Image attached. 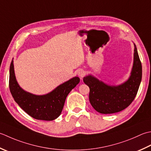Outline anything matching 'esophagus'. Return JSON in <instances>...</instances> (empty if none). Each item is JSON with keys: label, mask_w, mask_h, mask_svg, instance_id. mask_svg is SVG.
Listing matches in <instances>:
<instances>
[{"label": "esophagus", "mask_w": 151, "mask_h": 151, "mask_svg": "<svg viewBox=\"0 0 151 151\" xmlns=\"http://www.w3.org/2000/svg\"><path fill=\"white\" fill-rule=\"evenodd\" d=\"M77 75L81 78H82L84 76V71L82 69H79L77 70Z\"/></svg>", "instance_id": "esophagus-1"}]
</instances>
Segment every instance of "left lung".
<instances>
[{
    "label": "left lung",
    "mask_w": 151,
    "mask_h": 151,
    "mask_svg": "<svg viewBox=\"0 0 151 151\" xmlns=\"http://www.w3.org/2000/svg\"><path fill=\"white\" fill-rule=\"evenodd\" d=\"M134 44V63L126 81L115 86L99 81L92 75L83 78L84 82L90 88V102L98 113L112 114L120 112L128 107L136 96L142 78V65L136 46Z\"/></svg>",
    "instance_id": "left-lung-1"
}]
</instances>
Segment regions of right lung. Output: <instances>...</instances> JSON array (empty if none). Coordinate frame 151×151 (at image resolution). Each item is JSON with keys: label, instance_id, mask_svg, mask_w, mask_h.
<instances>
[{"label": "right lung", "instance_id": "right-lung-1", "mask_svg": "<svg viewBox=\"0 0 151 151\" xmlns=\"http://www.w3.org/2000/svg\"><path fill=\"white\" fill-rule=\"evenodd\" d=\"M80 82L75 76L59 85L54 90L44 95H35L20 87L14 72V61L10 67L9 87L14 101L29 116L35 119L51 121L61 113L68 94Z\"/></svg>", "mask_w": 151, "mask_h": 151}]
</instances>
